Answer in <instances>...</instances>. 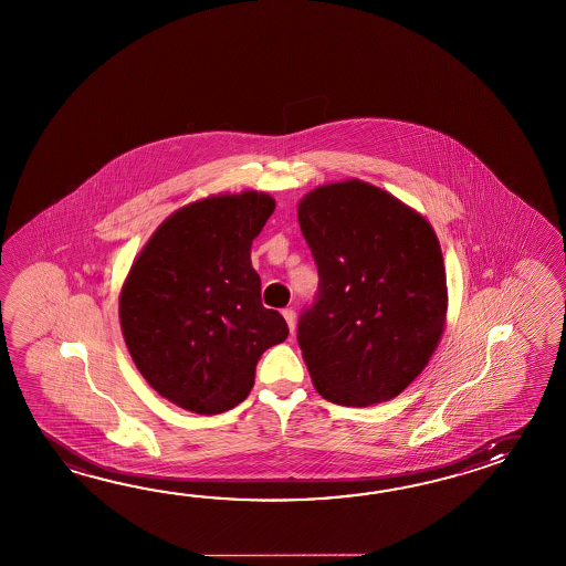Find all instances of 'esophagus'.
I'll return each instance as SVG.
<instances>
[{
    "label": "esophagus",
    "mask_w": 566,
    "mask_h": 566,
    "mask_svg": "<svg viewBox=\"0 0 566 566\" xmlns=\"http://www.w3.org/2000/svg\"><path fill=\"white\" fill-rule=\"evenodd\" d=\"M282 316H284L286 323H289L290 333H294V327H296V313H294L292 308H284Z\"/></svg>",
    "instance_id": "1"
}]
</instances>
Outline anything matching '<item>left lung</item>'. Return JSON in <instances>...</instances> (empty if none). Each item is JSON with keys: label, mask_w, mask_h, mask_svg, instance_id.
<instances>
[{"label": "left lung", "mask_w": 566, "mask_h": 566, "mask_svg": "<svg viewBox=\"0 0 566 566\" xmlns=\"http://www.w3.org/2000/svg\"><path fill=\"white\" fill-rule=\"evenodd\" d=\"M318 268V294L302 313L298 345L314 390L340 406L402 394L439 347L447 272L422 214L359 178L321 185L298 202Z\"/></svg>", "instance_id": "8db88e82"}]
</instances>
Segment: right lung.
I'll return each mask as SVG.
<instances>
[{
    "label": "right lung",
    "mask_w": 566,
    "mask_h": 566,
    "mask_svg": "<svg viewBox=\"0 0 566 566\" xmlns=\"http://www.w3.org/2000/svg\"><path fill=\"white\" fill-rule=\"evenodd\" d=\"M268 192L189 202L164 219L127 272L119 323L139 374L168 402L221 415L252 391L262 353L289 337L262 304L253 239L274 213Z\"/></svg>",
    "instance_id": "right-lung-1"
}]
</instances>
